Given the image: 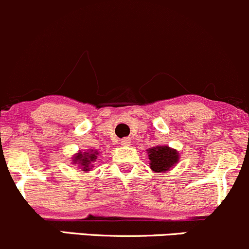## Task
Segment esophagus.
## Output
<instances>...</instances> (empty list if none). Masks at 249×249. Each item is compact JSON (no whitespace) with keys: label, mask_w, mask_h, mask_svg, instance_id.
I'll list each match as a JSON object with an SVG mask.
<instances>
[{"label":"esophagus","mask_w":249,"mask_h":249,"mask_svg":"<svg viewBox=\"0 0 249 249\" xmlns=\"http://www.w3.org/2000/svg\"><path fill=\"white\" fill-rule=\"evenodd\" d=\"M130 143H132V141H130L129 138H124L121 140V145L122 146H129Z\"/></svg>","instance_id":"obj_1"}]
</instances>
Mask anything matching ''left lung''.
<instances>
[{"label": "left lung", "instance_id": "1", "mask_svg": "<svg viewBox=\"0 0 249 249\" xmlns=\"http://www.w3.org/2000/svg\"><path fill=\"white\" fill-rule=\"evenodd\" d=\"M149 165L154 172H165L177 164L178 152L167 146H157L148 149Z\"/></svg>", "mask_w": 249, "mask_h": 249}]
</instances>
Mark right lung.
<instances>
[{"label": "right lung", "mask_w": 249, "mask_h": 249, "mask_svg": "<svg viewBox=\"0 0 249 249\" xmlns=\"http://www.w3.org/2000/svg\"><path fill=\"white\" fill-rule=\"evenodd\" d=\"M97 152L96 151H91V152H84V153H78L76 157L73 158V160L72 161H74V164L76 162H78L79 165H81L83 171H89L90 170V166H91V162H93L96 160V158H97Z\"/></svg>", "instance_id": "add662e5"}]
</instances>
